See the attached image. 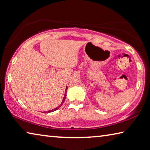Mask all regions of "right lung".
I'll list each match as a JSON object with an SVG mask.
<instances>
[{
	"label": "right lung",
	"instance_id": "1",
	"mask_svg": "<svg viewBox=\"0 0 150 150\" xmlns=\"http://www.w3.org/2000/svg\"><path fill=\"white\" fill-rule=\"evenodd\" d=\"M67 87H66V91H67ZM66 96H67V95H66V93H65V95H64V98H63V101H62L61 104L60 105H59L58 107H57V108H55V109H53V110H49V111H47V112H45V113H50V112H54V111H55V110H58L59 108H60V107H61L62 105H63V104L64 103V100H65Z\"/></svg>",
	"mask_w": 150,
	"mask_h": 150
}]
</instances>
